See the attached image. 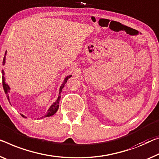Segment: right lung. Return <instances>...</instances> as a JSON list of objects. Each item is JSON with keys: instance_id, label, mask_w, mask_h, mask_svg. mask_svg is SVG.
<instances>
[{"instance_id": "1", "label": "right lung", "mask_w": 159, "mask_h": 159, "mask_svg": "<svg viewBox=\"0 0 159 159\" xmlns=\"http://www.w3.org/2000/svg\"><path fill=\"white\" fill-rule=\"evenodd\" d=\"M6 52H5V56H4V58H3V65H5V62H6ZM2 75H3V76H2V79H3V89L5 91V93L7 95V99L8 100H9V96L8 93L9 92V90H10V87L8 84H6V82H5V77H4V71L3 70H2ZM72 75H69V76L66 77L65 79L64 80V82H63L62 84L61 85L60 87V92H59V96H58V98L56 100V102H55L54 103H53L52 105H51V107L49 108V109L48 110L47 114H45V116L44 117H47V116H50L53 115V114H55L56 112H57L58 108H59V103H60V97H61V92H62V90L63 89V87H64L65 84H66V82H67V80L69 79L70 77H71ZM22 116L25 117V116L23 115V114H21Z\"/></svg>"}]
</instances>
